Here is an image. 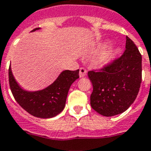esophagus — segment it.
<instances>
[{
	"mask_svg": "<svg viewBox=\"0 0 151 151\" xmlns=\"http://www.w3.org/2000/svg\"><path fill=\"white\" fill-rule=\"evenodd\" d=\"M86 73H87V71H86V69L85 68L82 67V68H79V76L84 77L86 75Z\"/></svg>",
	"mask_w": 151,
	"mask_h": 151,
	"instance_id": "34e87169",
	"label": "esophagus"
}]
</instances>
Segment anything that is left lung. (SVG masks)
<instances>
[{
  "label": "left lung",
  "instance_id": "obj_1",
  "mask_svg": "<svg viewBox=\"0 0 151 151\" xmlns=\"http://www.w3.org/2000/svg\"><path fill=\"white\" fill-rule=\"evenodd\" d=\"M88 77L93 85V109L106 117L126 111L137 98L142 81V56L134 42L126 37L123 54L98 71H89Z\"/></svg>",
  "mask_w": 151,
  "mask_h": 151
}]
</instances>
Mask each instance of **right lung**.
Masks as SVG:
<instances>
[{
  "instance_id": "add662e5",
  "label": "right lung",
  "mask_w": 151,
  "mask_h": 151,
  "mask_svg": "<svg viewBox=\"0 0 151 151\" xmlns=\"http://www.w3.org/2000/svg\"><path fill=\"white\" fill-rule=\"evenodd\" d=\"M37 29L39 28L32 29V32ZM79 69L63 71L58 79L47 88L36 92H29L18 85L9 66V86L14 98L25 111L37 118L50 119L63 111L70 86L79 78Z\"/></svg>"
}]
</instances>
